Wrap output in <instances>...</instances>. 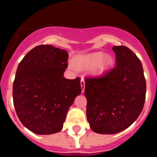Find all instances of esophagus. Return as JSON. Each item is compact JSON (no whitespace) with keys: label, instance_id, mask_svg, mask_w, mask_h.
<instances>
[{"label":"esophagus","instance_id":"obj_1","mask_svg":"<svg viewBox=\"0 0 157 157\" xmlns=\"http://www.w3.org/2000/svg\"><path fill=\"white\" fill-rule=\"evenodd\" d=\"M81 87H82V92H84V90H85V81H84V79L83 78H82L81 79Z\"/></svg>","mask_w":157,"mask_h":157}]
</instances>
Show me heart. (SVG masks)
Returning <instances> with one entry per match:
<instances>
[{
    "label": "heart",
    "mask_w": 157,
    "mask_h": 157,
    "mask_svg": "<svg viewBox=\"0 0 157 157\" xmlns=\"http://www.w3.org/2000/svg\"><path fill=\"white\" fill-rule=\"evenodd\" d=\"M114 59L112 55L102 52H96L85 56H78L75 60V66L79 69H85L94 67L93 73L94 75H101L111 68Z\"/></svg>",
    "instance_id": "heart-1"
}]
</instances>
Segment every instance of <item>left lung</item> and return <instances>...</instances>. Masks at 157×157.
I'll return each mask as SVG.
<instances>
[{
    "label": "left lung",
    "mask_w": 157,
    "mask_h": 157,
    "mask_svg": "<svg viewBox=\"0 0 157 157\" xmlns=\"http://www.w3.org/2000/svg\"><path fill=\"white\" fill-rule=\"evenodd\" d=\"M116 65L99 78H86V116L93 131L114 134L128 128L143 109L146 82L138 56L127 47L113 46Z\"/></svg>",
    "instance_id": "left-lung-1"
}]
</instances>
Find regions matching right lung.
<instances>
[{"label": "right lung", "instance_id": "add662e5", "mask_svg": "<svg viewBox=\"0 0 157 157\" xmlns=\"http://www.w3.org/2000/svg\"><path fill=\"white\" fill-rule=\"evenodd\" d=\"M67 51L37 45L23 57L13 82V103L23 126L37 134H52L63 128L69 108L82 92L79 78L63 77Z\"/></svg>", "mask_w": 157, "mask_h": 157}]
</instances>
